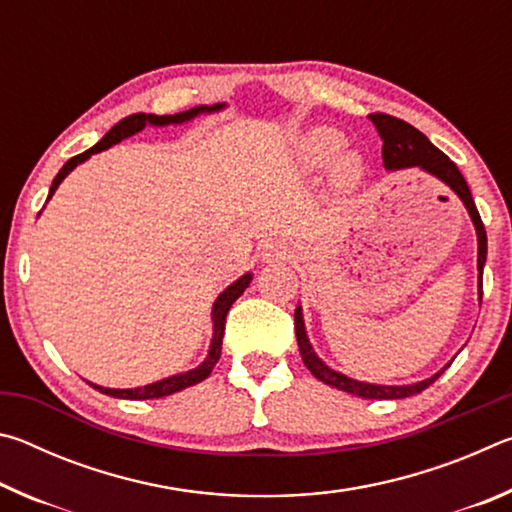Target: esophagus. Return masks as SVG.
Segmentation results:
<instances>
[{"mask_svg": "<svg viewBox=\"0 0 512 512\" xmlns=\"http://www.w3.org/2000/svg\"><path fill=\"white\" fill-rule=\"evenodd\" d=\"M282 253H280V250H277V246H264L262 248V259H264V262H273V259H277V257H280Z\"/></svg>", "mask_w": 512, "mask_h": 512, "instance_id": "1", "label": "esophagus"}]
</instances>
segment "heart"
Segmentation results:
<instances>
[{
    "label": "heart",
    "instance_id": "b5f03b06",
    "mask_svg": "<svg viewBox=\"0 0 512 512\" xmlns=\"http://www.w3.org/2000/svg\"><path fill=\"white\" fill-rule=\"evenodd\" d=\"M345 146L343 135L332 128H314L300 142V162L307 169H323L339 158ZM361 160L357 155H343L334 167V183L341 189H350L359 183L361 178Z\"/></svg>",
    "mask_w": 512,
    "mask_h": 512
}]
</instances>
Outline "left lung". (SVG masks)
I'll list each match as a JSON object with an SVG mask.
<instances>
[{
	"label": "left lung",
	"instance_id": "8db88e82",
	"mask_svg": "<svg viewBox=\"0 0 512 512\" xmlns=\"http://www.w3.org/2000/svg\"><path fill=\"white\" fill-rule=\"evenodd\" d=\"M372 124L384 140V146H381V158H384L386 169H404V167H420L424 171H429L431 176H436L443 180L445 185H449L454 192L461 196V201L465 203L467 212H470L474 228H476V237H479V298H483V264H485V255H488V237H485V228L483 221L479 216V210H476L474 198L470 194V187H467L463 173L458 171L456 164L447 158V155L436 149L427 137H424L418 128H413L406 121L397 119L393 115H384V112H375L370 115ZM296 339H298V348L302 354V361L305 366L311 370V375L316 379L323 381L327 386L339 388V391H345L350 395H359L363 400H402V397H411L415 393H422L424 388L431 386L443 370L436 372V375L418 381V384L411 386H377V384H363V381L350 379L336 372L332 368H327L323 361L316 357V352L311 350L309 339L305 334V323H302V311L300 307L296 309Z\"/></svg>",
	"mask_w": 512,
	"mask_h": 512
}]
</instances>
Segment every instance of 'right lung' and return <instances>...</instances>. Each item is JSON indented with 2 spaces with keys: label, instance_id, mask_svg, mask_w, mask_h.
I'll list each match as a JSON object with an SVG mask.
<instances>
[{
  "label": "right lung",
  "instance_id": "right-lung-1",
  "mask_svg": "<svg viewBox=\"0 0 512 512\" xmlns=\"http://www.w3.org/2000/svg\"><path fill=\"white\" fill-rule=\"evenodd\" d=\"M223 103H216V106H201V108H192L187 112H178V115H144V112H137V115H131L126 119H121L117 126H112L110 131L103 135V140L97 142L92 146V149H88L85 153H79L74 155V158H69L63 169L58 171V176L54 178V183H51V189H49V196L56 192L58 185L63 183V178L67 176L69 171H72L76 164H81L83 160H88L92 153H99V151H106L110 149L112 144H117L121 140H126V137H131L135 133H140L142 128L146 124H153V126H167V124H183V121H189L192 117H196L198 112H212V110H221ZM250 273H246L244 277H239V280L235 284H230L228 289H225L219 298H216L214 302V309H212V320H214V336H212V345H210V354H207V359L201 363V366L189 370V372H183V375H173V377H167L162 381H155V384H149V386H142V388H126V391H119V388H103V386H97V384H90L97 388L99 393L103 395H110V397H124V400H155V397H164V395H171V393H178L183 391V388H189L198 384V381H203L210 377L212 368L216 366V361H219L221 357V343H223V329H225V316H228V311L232 307V302H235L241 293L246 291V287L250 284Z\"/></svg>",
  "mask_w": 512,
  "mask_h": 512
}]
</instances>
